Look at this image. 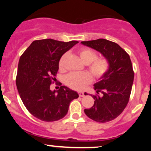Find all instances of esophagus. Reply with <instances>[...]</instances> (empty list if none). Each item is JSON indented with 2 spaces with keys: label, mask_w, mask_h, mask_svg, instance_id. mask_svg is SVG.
Instances as JSON below:
<instances>
[{
  "label": "esophagus",
  "mask_w": 151,
  "mask_h": 151,
  "mask_svg": "<svg viewBox=\"0 0 151 151\" xmlns=\"http://www.w3.org/2000/svg\"><path fill=\"white\" fill-rule=\"evenodd\" d=\"M79 96H81V97H83V96H84V92H82V91H79Z\"/></svg>",
  "instance_id": "34e87169"
}]
</instances>
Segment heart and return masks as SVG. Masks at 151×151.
Returning <instances> with one entry per match:
<instances>
[{
	"label": "heart",
	"mask_w": 151,
	"mask_h": 151,
	"mask_svg": "<svg viewBox=\"0 0 151 151\" xmlns=\"http://www.w3.org/2000/svg\"><path fill=\"white\" fill-rule=\"evenodd\" d=\"M78 54L81 61L86 65H89V69L94 77L101 78L109 70V62L104 58H96V55L92 50L87 47H81L78 50ZM67 55L65 54L59 61V68L63 70L64 62ZM65 83L72 89H84L91 81V77L86 72L81 73H70L67 74L65 79Z\"/></svg>",
	"instance_id": "1"
}]
</instances>
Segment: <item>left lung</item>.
<instances>
[{"instance_id":"obj_1","label":"left lung","mask_w":151,"mask_h":151,"mask_svg":"<svg viewBox=\"0 0 151 151\" xmlns=\"http://www.w3.org/2000/svg\"><path fill=\"white\" fill-rule=\"evenodd\" d=\"M101 54L109 62V70L93 84L99 95H91L94 104L84 113L99 123L114 120L122 113L129 102L134 78L129 55L119 45L106 39L81 42ZM84 95H88L86 92Z\"/></svg>"}]
</instances>
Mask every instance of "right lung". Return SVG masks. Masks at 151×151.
I'll return each instance as SVG.
<instances>
[{
	"label": "right lung",
	"mask_w": 151,
	"mask_h": 151,
	"mask_svg": "<svg viewBox=\"0 0 151 151\" xmlns=\"http://www.w3.org/2000/svg\"><path fill=\"white\" fill-rule=\"evenodd\" d=\"M78 41L61 42L52 39L33 41L20 57L16 86L22 103L30 113L41 121H58L67 114L70 102L79 97L66 86L50 89L59 70V61Z\"/></svg>",
	"instance_id": "add662e5"
}]
</instances>
